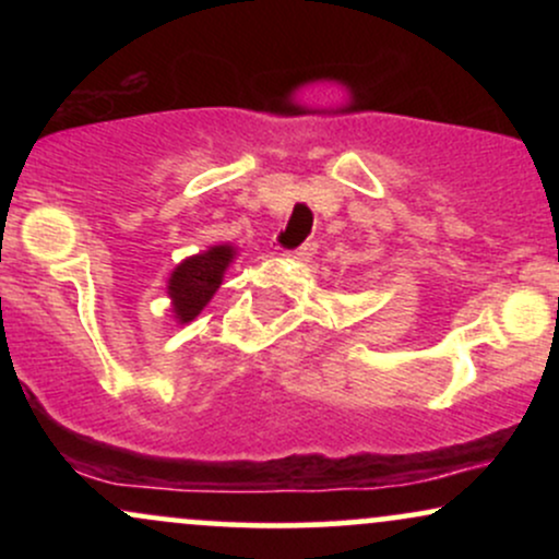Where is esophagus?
I'll list each match as a JSON object with an SVG mask.
<instances>
[{"instance_id": "esophagus-1", "label": "esophagus", "mask_w": 559, "mask_h": 559, "mask_svg": "<svg viewBox=\"0 0 559 559\" xmlns=\"http://www.w3.org/2000/svg\"><path fill=\"white\" fill-rule=\"evenodd\" d=\"M316 252H318V243L307 241V243H301L297 252H292V258L294 260H312V258H316Z\"/></svg>"}]
</instances>
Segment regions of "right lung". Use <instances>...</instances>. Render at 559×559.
<instances>
[{"mask_svg":"<svg viewBox=\"0 0 559 559\" xmlns=\"http://www.w3.org/2000/svg\"><path fill=\"white\" fill-rule=\"evenodd\" d=\"M236 260L234 243H213L204 252L191 254L173 267L168 278L170 310L176 323H191L207 307L223 284L228 265Z\"/></svg>","mask_w":559,"mask_h":559,"instance_id":"obj_1","label":"right lung"}]
</instances>
